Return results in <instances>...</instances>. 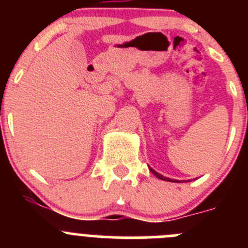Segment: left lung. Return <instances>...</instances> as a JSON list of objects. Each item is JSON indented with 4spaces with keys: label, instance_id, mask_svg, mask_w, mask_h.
<instances>
[{
    "label": "left lung",
    "instance_id": "obj_1",
    "mask_svg": "<svg viewBox=\"0 0 248 248\" xmlns=\"http://www.w3.org/2000/svg\"><path fill=\"white\" fill-rule=\"evenodd\" d=\"M149 169H150V171H151V172H153V174H154V175H155V176H156V177H157V179H160V180H165V181H170V183H180V181H177V180H174V179H172V180H171V179H169V177H165V176H163V175H160V174H159V172H156V171H155V170H153V169H151V168H149Z\"/></svg>",
    "mask_w": 248,
    "mask_h": 248
}]
</instances>
